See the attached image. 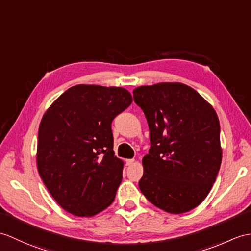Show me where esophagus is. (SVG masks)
<instances>
[{"mask_svg": "<svg viewBox=\"0 0 251 251\" xmlns=\"http://www.w3.org/2000/svg\"><path fill=\"white\" fill-rule=\"evenodd\" d=\"M133 161H135V159H132V158H131V159H126V161H125V162H126V165H127V166H131V165L133 164Z\"/></svg>", "mask_w": 251, "mask_h": 251, "instance_id": "34e87169", "label": "esophagus"}]
</instances>
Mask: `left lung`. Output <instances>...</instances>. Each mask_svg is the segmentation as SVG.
Masks as SVG:
<instances>
[{
	"label": "left lung",
	"mask_w": 251,
	"mask_h": 251,
	"mask_svg": "<svg viewBox=\"0 0 251 251\" xmlns=\"http://www.w3.org/2000/svg\"><path fill=\"white\" fill-rule=\"evenodd\" d=\"M133 100L147 118L152 144L142 159L140 190L168 213L197 207L212 189L223 156L214 108L177 82L139 86Z\"/></svg>",
	"instance_id": "8db88e82"
}]
</instances>
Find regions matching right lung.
I'll list each match as a JSON object with an SVG mask.
<instances>
[{
    "label": "right lung",
    "instance_id": "1",
    "mask_svg": "<svg viewBox=\"0 0 251 251\" xmlns=\"http://www.w3.org/2000/svg\"><path fill=\"white\" fill-rule=\"evenodd\" d=\"M123 87L75 85L44 114L37 169L47 189L75 216L91 217L113 202L124 162L114 156L111 123L130 106Z\"/></svg>",
    "mask_w": 251,
    "mask_h": 251
}]
</instances>
